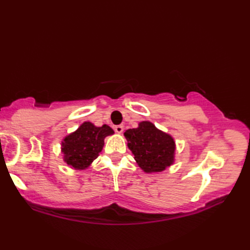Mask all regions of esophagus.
I'll return each instance as SVG.
<instances>
[{"label": "esophagus", "mask_w": 250, "mask_h": 250, "mask_svg": "<svg viewBox=\"0 0 250 250\" xmlns=\"http://www.w3.org/2000/svg\"><path fill=\"white\" fill-rule=\"evenodd\" d=\"M115 131L117 132V133H118V134H121L122 133V132H124V125H116L115 126Z\"/></svg>", "instance_id": "esophagus-1"}]
</instances>
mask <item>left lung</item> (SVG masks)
I'll use <instances>...</instances> for the list:
<instances>
[{
	"label": "left lung",
	"instance_id": "8db88e82",
	"mask_svg": "<svg viewBox=\"0 0 250 250\" xmlns=\"http://www.w3.org/2000/svg\"><path fill=\"white\" fill-rule=\"evenodd\" d=\"M129 149L147 174L166 171L175 162L176 144L171 134L158 129L150 121H141L135 129L125 132Z\"/></svg>",
	"mask_w": 250,
	"mask_h": 250
}]
</instances>
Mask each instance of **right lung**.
I'll use <instances>...</instances> for the list:
<instances>
[{
    "mask_svg": "<svg viewBox=\"0 0 250 250\" xmlns=\"http://www.w3.org/2000/svg\"><path fill=\"white\" fill-rule=\"evenodd\" d=\"M114 133V130L107 125L97 126L90 121L83 122L77 130L63 137V161L73 169L84 171L102 151L105 137Z\"/></svg>",
    "mask_w": 250,
    "mask_h": 250,
    "instance_id": "add662e5",
    "label": "right lung"
}]
</instances>
